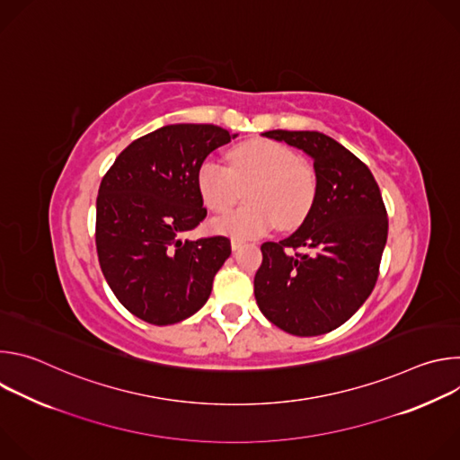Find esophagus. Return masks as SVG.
Here are the masks:
<instances>
[{
  "label": "esophagus",
  "instance_id": "34e87169",
  "mask_svg": "<svg viewBox=\"0 0 460 460\" xmlns=\"http://www.w3.org/2000/svg\"><path fill=\"white\" fill-rule=\"evenodd\" d=\"M242 245H243V240H240V238H233V240H231V247H233V251L240 249Z\"/></svg>",
  "mask_w": 460,
  "mask_h": 460
}]
</instances>
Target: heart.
<instances>
[{"label": "heart", "mask_w": 460, "mask_h": 460, "mask_svg": "<svg viewBox=\"0 0 460 460\" xmlns=\"http://www.w3.org/2000/svg\"><path fill=\"white\" fill-rule=\"evenodd\" d=\"M196 189L202 204L217 215L231 211L243 190L247 206L213 220L211 229L233 238H254L277 224L280 229L300 226L313 208L316 180L284 146L254 140L234 147L227 167L206 160L196 172Z\"/></svg>", "instance_id": "1"}]
</instances>
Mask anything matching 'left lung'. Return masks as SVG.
Instances as JSON below:
<instances>
[{"instance_id": "8db88e82", "label": "left lung", "mask_w": 460, "mask_h": 460, "mask_svg": "<svg viewBox=\"0 0 460 460\" xmlns=\"http://www.w3.org/2000/svg\"><path fill=\"white\" fill-rule=\"evenodd\" d=\"M264 137L313 158L314 202L302 226L261 243L254 298L286 333L316 337L342 325L371 295L387 240V213L364 162L316 130H268Z\"/></svg>"}]
</instances>
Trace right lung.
<instances>
[{
	"label": "right lung",
	"instance_id": "right-lung-1",
	"mask_svg": "<svg viewBox=\"0 0 460 460\" xmlns=\"http://www.w3.org/2000/svg\"><path fill=\"white\" fill-rule=\"evenodd\" d=\"M236 135L211 123L160 127L125 147L96 199V251L119 304L169 325L199 311L231 254L226 236L183 240L206 217L196 172Z\"/></svg>",
	"mask_w": 460,
	"mask_h": 460
}]
</instances>
